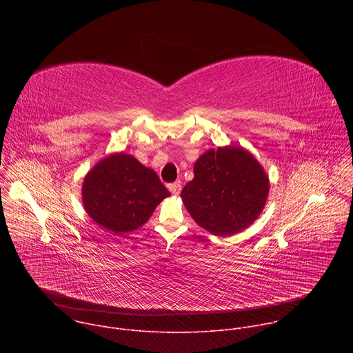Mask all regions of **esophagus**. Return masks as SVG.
<instances>
[{"label": "esophagus", "instance_id": "34e87169", "mask_svg": "<svg viewBox=\"0 0 353 353\" xmlns=\"http://www.w3.org/2000/svg\"><path fill=\"white\" fill-rule=\"evenodd\" d=\"M169 190L173 195H179L181 191V183L180 181H174L172 184H169Z\"/></svg>", "mask_w": 353, "mask_h": 353}]
</instances>
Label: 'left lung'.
<instances>
[{
	"label": "left lung",
	"instance_id": "obj_1",
	"mask_svg": "<svg viewBox=\"0 0 353 353\" xmlns=\"http://www.w3.org/2000/svg\"><path fill=\"white\" fill-rule=\"evenodd\" d=\"M270 181L261 165L236 146L211 149L194 165L183 191L192 219L215 236H232L261 214Z\"/></svg>",
	"mask_w": 353,
	"mask_h": 353
}]
</instances>
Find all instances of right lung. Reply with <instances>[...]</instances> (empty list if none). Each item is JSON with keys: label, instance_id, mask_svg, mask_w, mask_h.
Returning <instances> with one entry per match:
<instances>
[{"label": "right lung", "instance_id": "1", "mask_svg": "<svg viewBox=\"0 0 353 353\" xmlns=\"http://www.w3.org/2000/svg\"><path fill=\"white\" fill-rule=\"evenodd\" d=\"M169 195L152 169L125 154H114L97 163L82 185L88 215L116 234L142 226Z\"/></svg>", "mask_w": 353, "mask_h": 353}]
</instances>
